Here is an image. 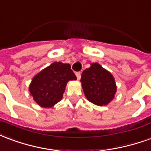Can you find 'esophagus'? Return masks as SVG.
I'll use <instances>...</instances> for the list:
<instances>
[{"label": "esophagus", "instance_id": "obj_1", "mask_svg": "<svg viewBox=\"0 0 151 151\" xmlns=\"http://www.w3.org/2000/svg\"><path fill=\"white\" fill-rule=\"evenodd\" d=\"M76 77H77V80H80V77H81V72L80 71H78L76 73Z\"/></svg>", "mask_w": 151, "mask_h": 151}]
</instances>
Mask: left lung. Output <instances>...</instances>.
<instances>
[{
  "instance_id": "left-lung-1",
  "label": "left lung",
  "mask_w": 151,
  "mask_h": 151,
  "mask_svg": "<svg viewBox=\"0 0 151 151\" xmlns=\"http://www.w3.org/2000/svg\"><path fill=\"white\" fill-rule=\"evenodd\" d=\"M80 81L84 95L94 104L107 105L114 98L116 92L115 80L109 71L97 63H92L82 72Z\"/></svg>"
}]
</instances>
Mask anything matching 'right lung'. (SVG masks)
Listing matches in <instances>:
<instances>
[{"instance_id":"add662e5","label":"right lung","mask_w":151,"mask_h":151,"mask_svg":"<svg viewBox=\"0 0 151 151\" xmlns=\"http://www.w3.org/2000/svg\"><path fill=\"white\" fill-rule=\"evenodd\" d=\"M75 80L71 65L55 62L33 78L29 91L38 105L50 108L62 100L68 81Z\"/></svg>"}]
</instances>
